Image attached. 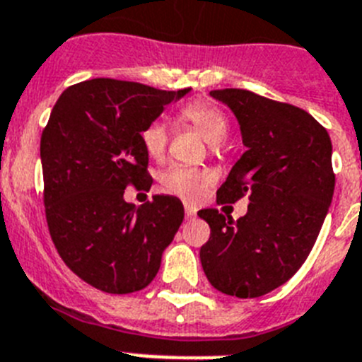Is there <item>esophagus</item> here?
<instances>
[{
    "label": "esophagus",
    "instance_id": "obj_1",
    "mask_svg": "<svg viewBox=\"0 0 362 362\" xmlns=\"http://www.w3.org/2000/svg\"><path fill=\"white\" fill-rule=\"evenodd\" d=\"M185 218H187V220H191V218H197V209H194V207H191V205H185Z\"/></svg>",
    "mask_w": 362,
    "mask_h": 362
}]
</instances>
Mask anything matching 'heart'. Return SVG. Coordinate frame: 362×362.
I'll use <instances>...</instances> for the list:
<instances>
[{
	"mask_svg": "<svg viewBox=\"0 0 362 362\" xmlns=\"http://www.w3.org/2000/svg\"><path fill=\"white\" fill-rule=\"evenodd\" d=\"M180 119L189 122L194 129L204 135L209 144L216 146L226 141L229 133V122L226 115L213 104L189 103L180 112ZM141 142L149 157L158 160L165 155L169 142V129L162 120H153L142 129ZM213 182V175L205 169L187 168V165H171L160 175V184L169 194L182 198L185 202L200 200L202 194Z\"/></svg>",
	"mask_w": 362,
	"mask_h": 362,
	"instance_id": "heart-1",
	"label": "heart"
}]
</instances>
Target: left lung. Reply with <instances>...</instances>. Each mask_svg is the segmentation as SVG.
Segmentation results:
<instances>
[{"label":"left lung","instance_id":"8db88e82","mask_svg":"<svg viewBox=\"0 0 362 362\" xmlns=\"http://www.w3.org/2000/svg\"><path fill=\"white\" fill-rule=\"evenodd\" d=\"M209 95L234 113L245 146L216 202L249 194L250 204L238 221L216 209L198 211L211 227L200 262L216 291L259 298L288 281L317 240L334 197L332 142L310 113L292 104L236 88Z\"/></svg>","mask_w":362,"mask_h":362}]
</instances>
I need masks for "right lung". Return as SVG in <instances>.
<instances>
[{"mask_svg": "<svg viewBox=\"0 0 362 362\" xmlns=\"http://www.w3.org/2000/svg\"><path fill=\"white\" fill-rule=\"evenodd\" d=\"M189 92L92 79L66 88L52 110L41 135L48 229L63 262L99 291L148 286L184 220L177 197L136 207L124 189L151 178L142 129Z\"/></svg>", "mask_w": 362, "mask_h": 362, "instance_id": "obj_1", "label": "right lung"}]
</instances>
